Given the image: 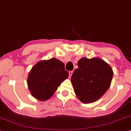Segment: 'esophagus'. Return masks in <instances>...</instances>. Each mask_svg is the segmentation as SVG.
Here are the masks:
<instances>
[{
  "label": "esophagus",
  "instance_id": "obj_1",
  "mask_svg": "<svg viewBox=\"0 0 131 131\" xmlns=\"http://www.w3.org/2000/svg\"><path fill=\"white\" fill-rule=\"evenodd\" d=\"M73 71H69V75H70V77L71 76L72 74H73Z\"/></svg>",
  "mask_w": 131,
  "mask_h": 131
}]
</instances>
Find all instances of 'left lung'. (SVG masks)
<instances>
[{
    "label": "left lung",
    "instance_id": "8db88e82",
    "mask_svg": "<svg viewBox=\"0 0 131 131\" xmlns=\"http://www.w3.org/2000/svg\"><path fill=\"white\" fill-rule=\"evenodd\" d=\"M77 65L78 69L74 70L71 78L74 91L83 103L96 101L111 86L112 69L99 58H82Z\"/></svg>",
    "mask_w": 131,
    "mask_h": 131
}]
</instances>
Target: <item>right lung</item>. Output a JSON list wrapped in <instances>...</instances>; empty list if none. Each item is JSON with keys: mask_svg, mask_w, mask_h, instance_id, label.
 <instances>
[{"mask_svg": "<svg viewBox=\"0 0 131 131\" xmlns=\"http://www.w3.org/2000/svg\"><path fill=\"white\" fill-rule=\"evenodd\" d=\"M69 75L59 60L54 58L39 61L28 74V88L34 97L44 101L51 97Z\"/></svg>", "mask_w": 131, "mask_h": 131, "instance_id": "1", "label": "right lung"}]
</instances>
